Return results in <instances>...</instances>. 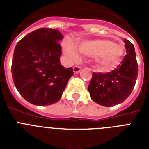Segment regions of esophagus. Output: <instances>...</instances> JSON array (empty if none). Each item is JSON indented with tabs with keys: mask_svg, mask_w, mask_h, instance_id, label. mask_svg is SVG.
I'll list each match as a JSON object with an SVG mask.
<instances>
[{
	"mask_svg": "<svg viewBox=\"0 0 149 149\" xmlns=\"http://www.w3.org/2000/svg\"><path fill=\"white\" fill-rule=\"evenodd\" d=\"M73 69V72H74L75 74H77V73H79V71L81 70V67L79 66V65H75L74 67L72 68Z\"/></svg>",
	"mask_w": 149,
	"mask_h": 149,
	"instance_id": "34e87169",
	"label": "esophagus"
}]
</instances>
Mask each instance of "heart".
<instances>
[{
  "mask_svg": "<svg viewBox=\"0 0 149 149\" xmlns=\"http://www.w3.org/2000/svg\"><path fill=\"white\" fill-rule=\"evenodd\" d=\"M82 54L89 57H95L96 62L102 70H109L119 64L125 52L120 43L112 42L108 39L82 40L77 44ZM63 52L70 61H77L79 55L77 48L70 42L63 43Z\"/></svg>",
  "mask_w": 149,
  "mask_h": 149,
  "instance_id": "obj_1",
  "label": "heart"
}]
</instances>
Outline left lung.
<instances>
[{"instance_id": "obj_1", "label": "left lung", "mask_w": 149, "mask_h": 149, "mask_svg": "<svg viewBox=\"0 0 149 149\" xmlns=\"http://www.w3.org/2000/svg\"><path fill=\"white\" fill-rule=\"evenodd\" d=\"M126 56L121 64L107 73L93 72L88 86L91 99L97 104L112 107L122 103L132 93L138 77V63L134 45L124 39Z\"/></svg>"}]
</instances>
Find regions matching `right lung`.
Returning a JSON list of instances; mask_svg holds the SVG:
<instances>
[{
  "instance_id": "1",
  "label": "right lung",
  "mask_w": 149,
  "mask_h": 149,
  "mask_svg": "<svg viewBox=\"0 0 149 149\" xmlns=\"http://www.w3.org/2000/svg\"><path fill=\"white\" fill-rule=\"evenodd\" d=\"M63 38L57 29H39L25 36L15 46L12 79L20 94L29 103L47 106L62 97L72 68L63 67L59 45Z\"/></svg>"
}]
</instances>
